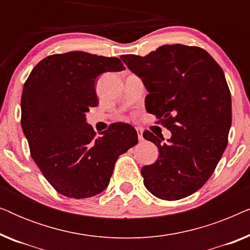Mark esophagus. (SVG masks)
<instances>
[{
  "mask_svg": "<svg viewBox=\"0 0 250 250\" xmlns=\"http://www.w3.org/2000/svg\"><path fill=\"white\" fill-rule=\"evenodd\" d=\"M136 132H138L139 141H143V129L140 127H136Z\"/></svg>",
  "mask_w": 250,
  "mask_h": 250,
  "instance_id": "1",
  "label": "esophagus"
}]
</instances>
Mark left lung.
<instances>
[{
  "label": "left lung",
  "instance_id": "8db88e82",
  "mask_svg": "<svg viewBox=\"0 0 250 250\" xmlns=\"http://www.w3.org/2000/svg\"><path fill=\"white\" fill-rule=\"evenodd\" d=\"M121 59L149 92L146 110L172 133L166 142L143 133L159 150L157 162L142 167L145 187L164 200L190 196L211 176L228 145L232 107L223 70L204 49L182 44Z\"/></svg>",
  "mask_w": 250,
  "mask_h": 250
}]
</instances>
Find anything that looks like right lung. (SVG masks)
I'll return each mask as SVG.
<instances>
[{
  "label": "right lung",
  "mask_w": 250,
  "mask_h": 250,
  "mask_svg": "<svg viewBox=\"0 0 250 250\" xmlns=\"http://www.w3.org/2000/svg\"><path fill=\"white\" fill-rule=\"evenodd\" d=\"M124 69L118 58L71 51L44 58L23 85L21 127L30 155L63 196L101 193L119 155L138 143V133L125 123H115L97 138L85 115L98 105L99 75Z\"/></svg>",
  "instance_id": "right-lung-1"
}]
</instances>
